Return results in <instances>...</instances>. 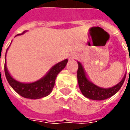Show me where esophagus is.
Here are the masks:
<instances>
[{"mask_svg":"<svg viewBox=\"0 0 130 130\" xmlns=\"http://www.w3.org/2000/svg\"><path fill=\"white\" fill-rule=\"evenodd\" d=\"M70 59H76L77 58V55H76L75 53H72L70 55Z\"/></svg>","mask_w":130,"mask_h":130,"instance_id":"34e87169","label":"esophagus"}]
</instances>
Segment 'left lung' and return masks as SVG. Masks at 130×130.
I'll use <instances>...</instances> for the list:
<instances>
[{
    "mask_svg": "<svg viewBox=\"0 0 130 130\" xmlns=\"http://www.w3.org/2000/svg\"><path fill=\"white\" fill-rule=\"evenodd\" d=\"M77 63V80L79 87L83 95L87 98L96 100V101H102L107 99L108 98L113 96V95H115L122 87L123 83L124 82L126 75H124L122 79L113 87L110 88H103V87H98L97 85H94L93 83L87 79L82 64L79 61Z\"/></svg>",
    "mask_w": 130,
    "mask_h": 130,
    "instance_id": "obj_1",
    "label": "left lung"
}]
</instances>
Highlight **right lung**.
I'll return each mask as SVG.
<instances>
[{"label": "right lung", "instance_id": "1", "mask_svg": "<svg viewBox=\"0 0 130 130\" xmlns=\"http://www.w3.org/2000/svg\"><path fill=\"white\" fill-rule=\"evenodd\" d=\"M25 31L23 32L21 35ZM19 35L20 34H19L18 35ZM67 62V59H65L61 62L58 63L50 69V71L47 73V74L45 77L32 83H22L14 79L8 72L6 62L4 65V71L6 77L7 79L9 85L18 94L26 98L38 99L47 96L52 92L58 74L65 68Z\"/></svg>", "mask_w": 130, "mask_h": 130}]
</instances>
